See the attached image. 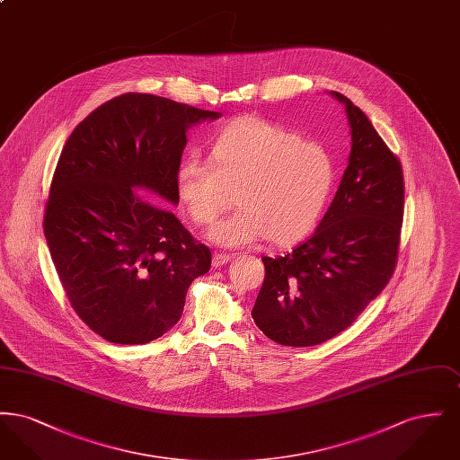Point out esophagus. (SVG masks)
<instances>
[{"mask_svg": "<svg viewBox=\"0 0 460 460\" xmlns=\"http://www.w3.org/2000/svg\"><path fill=\"white\" fill-rule=\"evenodd\" d=\"M233 257L231 255H226V253H216L214 257H212V265L214 267H220V265H226V263L229 262Z\"/></svg>", "mask_w": 460, "mask_h": 460, "instance_id": "obj_1", "label": "esophagus"}]
</instances>
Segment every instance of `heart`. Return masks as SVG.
I'll use <instances>...</instances> for the list:
<instances>
[{
  "label": "heart",
  "instance_id": "b5f03b06",
  "mask_svg": "<svg viewBox=\"0 0 460 460\" xmlns=\"http://www.w3.org/2000/svg\"><path fill=\"white\" fill-rule=\"evenodd\" d=\"M332 182L323 145L262 117L233 120L212 139L208 158L188 155L175 171V193L197 226H210L236 193L240 210L208 233L224 248L267 236L274 244L304 240L321 219Z\"/></svg>",
  "mask_w": 460,
  "mask_h": 460
}]
</instances>
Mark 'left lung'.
I'll return each instance as SVG.
<instances>
[{
	"label": "left lung",
	"instance_id": "obj_1",
	"mask_svg": "<svg viewBox=\"0 0 460 460\" xmlns=\"http://www.w3.org/2000/svg\"><path fill=\"white\" fill-rule=\"evenodd\" d=\"M349 167L315 233L283 257H263L255 324L286 347H314L351 326L392 279L403 219L402 165L347 96Z\"/></svg>",
	"mask_w": 460,
	"mask_h": 460
}]
</instances>
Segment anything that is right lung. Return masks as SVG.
<instances>
[{
    "instance_id": "right-lung-1",
    "label": "right lung",
    "mask_w": 460,
    "mask_h": 460,
    "mask_svg": "<svg viewBox=\"0 0 460 460\" xmlns=\"http://www.w3.org/2000/svg\"><path fill=\"white\" fill-rule=\"evenodd\" d=\"M222 113L128 93L72 131L44 210V236L70 305L111 343L174 328L212 253L167 208L186 132Z\"/></svg>"
}]
</instances>
